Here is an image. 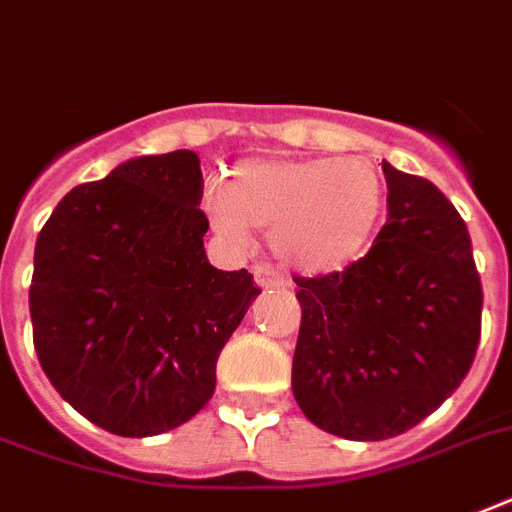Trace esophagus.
I'll return each instance as SVG.
<instances>
[{
    "label": "esophagus",
    "mask_w": 512,
    "mask_h": 512,
    "mask_svg": "<svg viewBox=\"0 0 512 512\" xmlns=\"http://www.w3.org/2000/svg\"><path fill=\"white\" fill-rule=\"evenodd\" d=\"M255 281H257V287H263V289L287 287V279H284V276H281L279 271H273V268H268V265H257V268H255Z\"/></svg>",
    "instance_id": "obj_1"
}]
</instances>
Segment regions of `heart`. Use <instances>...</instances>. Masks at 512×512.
<instances>
[{"mask_svg": "<svg viewBox=\"0 0 512 512\" xmlns=\"http://www.w3.org/2000/svg\"><path fill=\"white\" fill-rule=\"evenodd\" d=\"M385 185L369 159H247L228 185H209L207 215L220 239L247 244L271 233L273 255L303 273H335L361 260L374 236Z\"/></svg>", "mask_w": 512, "mask_h": 512, "instance_id": "b5f03b06", "label": "heart"}]
</instances>
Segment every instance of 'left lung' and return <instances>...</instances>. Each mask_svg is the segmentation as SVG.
I'll use <instances>...</instances> for the list:
<instances>
[{"label":"left lung","mask_w":512,"mask_h":512,"mask_svg":"<svg viewBox=\"0 0 512 512\" xmlns=\"http://www.w3.org/2000/svg\"><path fill=\"white\" fill-rule=\"evenodd\" d=\"M388 223L345 271L303 279L292 393L350 441L414 428L460 388L481 340L484 289L465 220L425 177L382 162Z\"/></svg>","instance_id":"1"}]
</instances>
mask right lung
Wrapping results in <instances>:
<instances>
[{
    "label": "right lung",
    "instance_id": "obj_1",
    "mask_svg": "<svg viewBox=\"0 0 512 512\" xmlns=\"http://www.w3.org/2000/svg\"><path fill=\"white\" fill-rule=\"evenodd\" d=\"M199 156H140L76 185L44 223L28 308L60 398L98 428L159 436L204 409L228 337L260 295L204 252Z\"/></svg>",
    "mask_w": 512,
    "mask_h": 512
}]
</instances>
